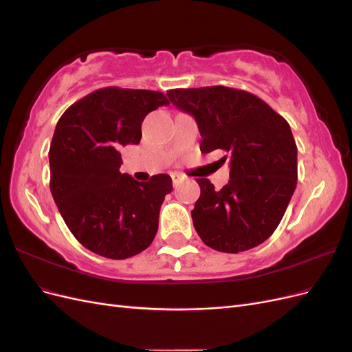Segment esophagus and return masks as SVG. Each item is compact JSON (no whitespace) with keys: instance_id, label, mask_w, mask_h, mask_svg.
Masks as SVG:
<instances>
[{"instance_id":"obj_1","label":"esophagus","mask_w":352,"mask_h":352,"mask_svg":"<svg viewBox=\"0 0 352 352\" xmlns=\"http://www.w3.org/2000/svg\"><path fill=\"white\" fill-rule=\"evenodd\" d=\"M180 179H182V177H180L179 175H172V182H173V186H177V184L180 182Z\"/></svg>"}]
</instances>
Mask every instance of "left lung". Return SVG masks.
I'll return each mask as SVG.
<instances>
[{
    "mask_svg": "<svg viewBox=\"0 0 352 352\" xmlns=\"http://www.w3.org/2000/svg\"><path fill=\"white\" fill-rule=\"evenodd\" d=\"M168 100L190 114L201 133V153L220 151L230 180L216 190L197 179L201 195L190 211L210 248L238 254L272 236L296 186V144L291 127L255 95L226 87L170 89Z\"/></svg>",
    "mask_w": 352,
    "mask_h": 352,
    "instance_id": "obj_1",
    "label": "left lung"
}]
</instances>
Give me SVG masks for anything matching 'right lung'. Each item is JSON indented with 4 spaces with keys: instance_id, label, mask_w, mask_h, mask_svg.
Segmentation results:
<instances>
[{
    "instance_id": "add662e5",
    "label": "right lung",
    "mask_w": 352,
    "mask_h": 352,
    "mask_svg": "<svg viewBox=\"0 0 352 352\" xmlns=\"http://www.w3.org/2000/svg\"><path fill=\"white\" fill-rule=\"evenodd\" d=\"M170 101L163 92L102 88L60 117L50 148V188L67 228L85 248L124 260L150 247L172 177L138 182L120 173V145H138L148 113Z\"/></svg>"
}]
</instances>
